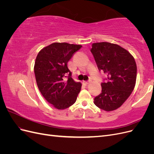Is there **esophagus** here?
Listing matches in <instances>:
<instances>
[{
	"instance_id": "obj_1",
	"label": "esophagus",
	"mask_w": 154,
	"mask_h": 154,
	"mask_svg": "<svg viewBox=\"0 0 154 154\" xmlns=\"http://www.w3.org/2000/svg\"><path fill=\"white\" fill-rule=\"evenodd\" d=\"M91 82V81L90 80H88V81H84V83L85 85H88V83H89Z\"/></svg>"
}]
</instances>
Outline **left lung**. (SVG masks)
<instances>
[{
	"instance_id": "1",
	"label": "left lung",
	"mask_w": 154,
	"mask_h": 154,
	"mask_svg": "<svg viewBox=\"0 0 154 154\" xmlns=\"http://www.w3.org/2000/svg\"><path fill=\"white\" fill-rule=\"evenodd\" d=\"M99 71L107 75L101 83V93L94 104L105 111L118 109L127 100L136 85L137 66L134 58L121 46L109 42L94 43L91 49Z\"/></svg>"
}]
</instances>
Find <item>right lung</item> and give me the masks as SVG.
<instances>
[{"label":"right lung","instance_id":"add662e5","mask_svg":"<svg viewBox=\"0 0 154 154\" xmlns=\"http://www.w3.org/2000/svg\"><path fill=\"white\" fill-rule=\"evenodd\" d=\"M81 48L55 42L43 48L36 57L34 71L37 85L44 98L58 110L73 105L80 92L82 83L74 81L67 62Z\"/></svg>","mask_w":154,"mask_h":154}]
</instances>
